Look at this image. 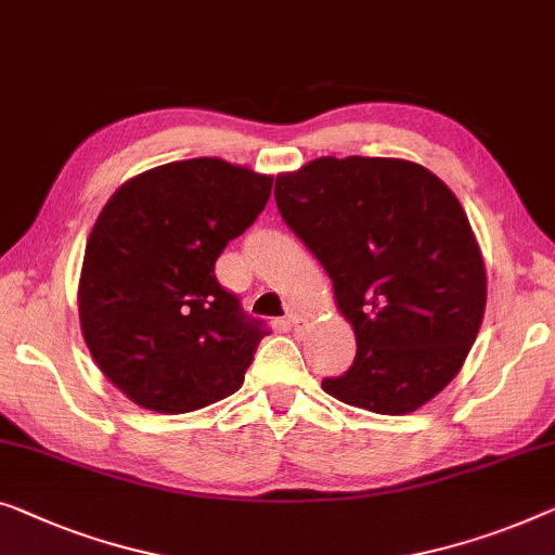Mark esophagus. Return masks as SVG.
I'll return each mask as SVG.
<instances>
[{
    "label": "esophagus",
    "mask_w": 555,
    "mask_h": 555,
    "mask_svg": "<svg viewBox=\"0 0 555 555\" xmlns=\"http://www.w3.org/2000/svg\"><path fill=\"white\" fill-rule=\"evenodd\" d=\"M285 323H287V327H291V331H300V327L305 325V318L297 315V312H291Z\"/></svg>",
    "instance_id": "1"
}]
</instances>
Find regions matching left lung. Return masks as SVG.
<instances>
[{
  "label": "left lung",
  "instance_id": "obj_1",
  "mask_svg": "<svg viewBox=\"0 0 555 555\" xmlns=\"http://www.w3.org/2000/svg\"><path fill=\"white\" fill-rule=\"evenodd\" d=\"M275 203L333 280L356 333V363L323 390L405 415L468 358L486 312V262L448 184L398 157H318L280 172Z\"/></svg>",
  "mask_w": 555,
  "mask_h": 555
}]
</instances>
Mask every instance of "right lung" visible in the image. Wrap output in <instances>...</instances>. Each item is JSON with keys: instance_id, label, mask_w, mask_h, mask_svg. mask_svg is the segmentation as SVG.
Here are the masks:
<instances>
[{"instance_id": "add662e5", "label": "right lung", "mask_w": 555, "mask_h": 555, "mask_svg": "<svg viewBox=\"0 0 555 555\" xmlns=\"http://www.w3.org/2000/svg\"><path fill=\"white\" fill-rule=\"evenodd\" d=\"M270 190L272 175L195 157L134 175L102 207L79 272V325L100 371L144 411H199L243 385L268 331L222 291L215 260Z\"/></svg>"}]
</instances>
